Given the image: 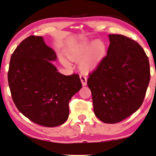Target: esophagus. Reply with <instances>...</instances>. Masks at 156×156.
<instances>
[{
    "label": "esophagus",
    "instance_id": "esophagus-1",
    "mask_svg": "<svg viewBox=\"0 0 156 156\" xmlns=\"http://www.w3.org/2000/svg\"><path fill=\"white\" fill-rule=\"evenodd\" d=\"M80 81H81V83H82V85H83V86H86V84H87V78H86V77L85 76H83V75H80Z\"/></svg>",
    "mask_w": 156,
    "mask_h": 156
}]
</instances>
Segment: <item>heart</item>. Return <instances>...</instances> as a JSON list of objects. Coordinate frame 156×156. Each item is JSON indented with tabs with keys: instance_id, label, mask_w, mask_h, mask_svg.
I'll use <instances>...</instances> for the list:
<instances>
[{
	"instance_id": "heart-1",
	"label": "heart",
	"mask_w": 156,
	"mask_h": 156,
	"mask_svg": "<svg viewBox=\"0 0 156 156\" xmlns=\"http://www.w3.org/2000/svg\"><path fill=\"white\" fill-rule=\"evenodd\" d=\"M106 46L99 41H80L70 46L66 51L67 57L73 62H80L79 67L84 73L97 68L106 55ZM65 65L69 64L62 59Z\"/></svg>"
}]
</instances>
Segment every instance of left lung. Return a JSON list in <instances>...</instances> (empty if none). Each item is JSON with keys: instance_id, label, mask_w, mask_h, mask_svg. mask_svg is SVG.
I'll return each instance as SVG.
<instances>
[{"instance_id": "1", "label": "left lung", "mask_w": 156, "mask_h": 156, "mask_svg": "<svg viewBox=\"0 0 156 156\" xmlns=\"http://www.w3.org/2000/svg\"><path fill=\"white\" fill-rule=\"evenodd\" d=\"M110 46L87 85L95 115L106 123L121 122L140 108L150 79L148 57L137 42L122 35H109Z\"/></svg>"}]
</instances>
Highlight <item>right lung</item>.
<instances>
[{
    "instance_id": "obj_1",
    "label": "right lung",
    "mask_w": 156,
    "mask_h": 156,
    "mask_svg": "<svg viewBox=\"0 0 156 156\" xmlns=\"http://www.w3.org/2000/svg\"><path fill=\"white\" fill-rule=\"evenodd\" d=\"M54 51L41 36L30 35L11 57L8 81L15 105L23 115L46 127L63 124L69 116V102L81 89L79 76H65L50 61Z\"/></svg>"
}]
</instances>
